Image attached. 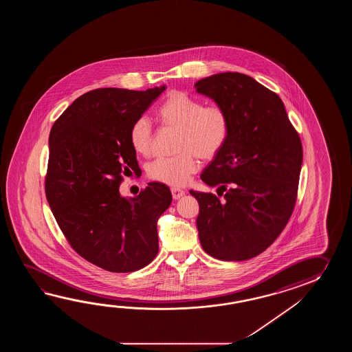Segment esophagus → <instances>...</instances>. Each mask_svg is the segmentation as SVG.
<instances>
[{
    "instance_id": "obj_1",
    "label": "esophagus",
    "mask_w": 352,
    "mask_h": 352,
    "mask_svg": "<svg viewBox=\"0 0 352 352\" xmlns=\"http://www.w3.org/2000/svg\"><path fill=\"white\" fill-rule=\"evenodd\" d=\"M171 194H173V199H175V200H177V199L182 197V196L185 195V191H184V190H181V188L173 187V188H171Z\"/></svg>"
}]
</instances>
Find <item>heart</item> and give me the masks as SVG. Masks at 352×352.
I'll return each mask as SVG.
<instances>
[{"label": "heart", "mask_w": 352, "mask_h": 352, "mask_svg": "<svg viewBox=\"0 0 352 352\" xmlns=\"http://www.w3.org/2000/svg\"><path fill=\"white\" fill-rule=\"evenodd\" d=\"M158 120L179 129L173 157L157 158L147 168L150 179L171 186H182L197 170V158L211 160L224 147L229 137L228 113L219 105H205L184 91L170 93L158 107ZM129 142L141 156L152 151V127L148 120L138 118L129 129Z\"/></svg>", "instance_id": "obj_1"}]
</instances>
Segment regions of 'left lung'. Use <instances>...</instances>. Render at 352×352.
Returning <instances> with one entry per match:
<instances>
[{"instance_id":"obj_1","label":"left lung","mask_w":352,"mask_h":352,"mask_svg":"<svg viewBox=\"0 0 352 352\" xmlns=\"http://www.w3.org/2000/svg\"><path fill=\"white\" fill-rule=\"evenodd\" d=\"M195 88L230 122L224 147L200 176L217 195L190 191L200 208L199 239L217 259L247 261L270 247L292 215L302 143L282 99L252 76L219 73Z\"/></svg>"}]
</instances>
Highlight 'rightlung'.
<instances>
[{"label":"right lung","instance_id":"right-lung-1","mask_svg":"<svg viewBox=\"0 0 352 352\" xmlns=\"http://www.w3.org/2000/svg\"><path fill=\"white\" fill-rule=\"evenodd\" d=\"M165 89L91 90L50 131L46 199L69 244L99 268L135 272L157 255L158 217L171 205L170 188L150 182L124 197L120 185L123 175L141 173L129 129Z\"/></svg>","mask_w":352,"mask_h":352}]
</instances>
